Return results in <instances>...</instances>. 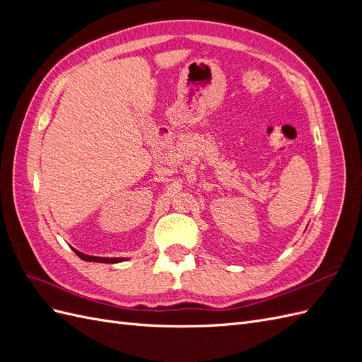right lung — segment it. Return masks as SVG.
Listing matches in <instances>:
<instances>
[{"label":"right lung","instance_id":"obj_1","mask_svg":"<svg viewBox=\"0 0 362 362\" xmlns=\"http://www.w3.org/2000/svg\"><path fill=\"white\" fill-rule=\"evenodd\" d=\"M74 249V247H72ZM74 252L84 261H93V262H107V264H115V262H122L125 258H104V257H92V255H86L83 252L74 249Z\"/></svg>","mask_w":362,"mask_h":362}]
</instances>
